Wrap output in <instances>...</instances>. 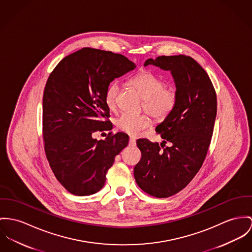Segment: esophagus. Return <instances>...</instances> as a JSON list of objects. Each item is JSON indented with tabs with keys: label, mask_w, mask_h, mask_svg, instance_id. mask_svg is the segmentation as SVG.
<instances>
[{
	"label": "esophagus",
	"mask_w": 252,
	"mask_h": 252,
	"mask_svg": "<svg viewBox=\"0 0 252 252\" xmlns=\"http://www.w3.org/2000/svg\"><path fill=\"white\" fill-rule=\"evenodd\" d=\"M136 145V140L134 137H130L129 138V146H132V147H134Z\"/></svg>",
	"instance_id": "obj_1"
}]
</instances>
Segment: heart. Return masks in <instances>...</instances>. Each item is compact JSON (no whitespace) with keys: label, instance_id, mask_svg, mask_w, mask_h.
Returning <instances> with one entry per match:
<instances>
[{"label":"heart","instance_id":"1","mask_svg":"<svg viewBox=\"0 0 252 252\" xmlns=\"http://www.w3.org/2000/svg\"><path fill=\"white\" fill-rule=\"evenodd\" d=\"M131 84L144 97L143 108L155 120H165L174 111L178 95L173 87L166 86V82L152 72H144L131 78ZM121 90L118 81H112L105 90L104 100L110 110H115L117 99ZM150 126V118L146 114L131 115L123 113L116 120V126L130 135H137Z\"/></svg>","mask_w":252,"mask_h":252}]
</instances>
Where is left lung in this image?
I'll return each instance as SVG.
<instances>
[{"label": "left lung", "mask_w": 252, "mask_h": 252, "mask_svg": "<svg viewBox=\"0 0 252 252\" xmlns=\"http://www.w3.org/2000/svg\"><path fill=\"white\" fill-rule=\"evenodd\" d=\"M171 71L178 95L174 111L155 128L161 145L138 139L142 157L134 167L138 186L155 197H168L184 189L206 157L217 115V95L204 69L191 57L162 56L146 60ZM167 141L171 146L165 147Z\"/></svg>", "instance_id": "8db88e82"}]
</instances>
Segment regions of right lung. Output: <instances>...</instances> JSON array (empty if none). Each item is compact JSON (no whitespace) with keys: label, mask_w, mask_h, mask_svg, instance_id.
Masks as SVG:
<instances>
[{"label":"right lung","mask_w":252,"mask_h":252,"mask_svg":"<svg viewBox=\"0 0 252 252\" xmlns=\"http://www.w3.org/2000/svg\"><path fill=\"white\" fill-rule=\"evenodd\" d=\"M128 58L112 52L82 48L63 58L47 80L43 95L44 149L53 173L71 194L89 195L104 185L115 156L128 144L124 132L111 130L106 87L135 68Z\"/></svg>","instance_id":"add662e5"}]
</instances>
